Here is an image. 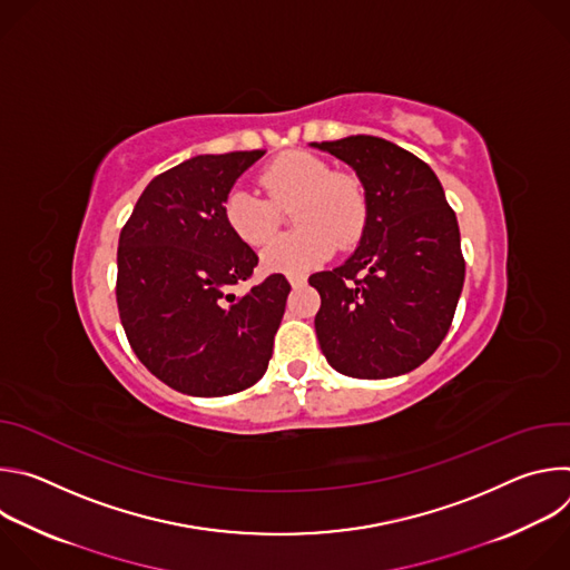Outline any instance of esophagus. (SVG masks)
<instances>
[{
  "label": "esophagus",
  "instance_id": "esophagus-1",
  "mask_svg": "<svg viewBox=\"0 0 570 570\" xmlns=\"http://www.w3.org/2000/svg\"><path fill=\"white\" fill-rule=\"evenodd\" d=\"M288 284L291 286H302V284H306V275H288Z\"/></svg>",
  "mask_w": 570,
  "mask_h": 570
}]
</instances>
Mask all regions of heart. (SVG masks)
Returning <instances> with one entry per match:
<instances>
[{
	"label": "heart",
	"mask_w": 570,
	"mask_h": 570,
	"mask_svg": "<svg viewBox=\"0 0 570 570\" xmlns=\"http://www.w3.org/2000/svg\"><path fill=\"white\" fill-rule=\"evenodd\" d=\"M268 200L248 187H232L223 198V218L229 232L248 246H264L277 229V209L293 207L297 232L277 236L264 248L262 264L273 273H306L350 248L361 238L367 223V196L363 183L334 171L327 159L304 150L275 157L259 174Z\"/></svg>",
	"instance_id": "1"
}]
</instances>
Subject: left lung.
Here are the masks:
<instances>
[{
    "label": "left lung",
    "instance_id": "8db88e82",
    "mask_svg": "<svg viewBox=\"0 0 570 570\" xmlns=\"http://www.w3.org/2000/svg\"><path fill=\"white\" fill-rule=\"evenodd\" d=\"M350 165L367 196L354 255L308 277L315 334L330 365L354 379L420 367L444 341L464 284L460 229L433 169L372 135L311 144Z\"/></svg>",
    "mask_w": 570,
    "mask_h": 570
}]
</instances>
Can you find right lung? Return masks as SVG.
<instances>
[{"instance_id": "1", "label": "right lung", "mask_w": 570, "mask_h": 570, "mask_svg": "<svg viewBox=\"0 0 570 570\" xmlns=\"http://www.w3.org/2000/svg\"><path fill=\"white\" fill-rule=\"evenodd\" d=\"M264 150L196 155L159 174L119 236L117 306L137 358L169 387L225 396L255 385L273 356L291 284L248 293L255 250L223 218V198Z\"/></svg>"}]
</instances>
